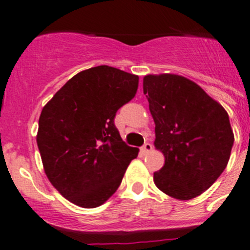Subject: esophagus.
<instances>
[{"label":"esophagus","mask_w":250,"mask_h":250,"mask_svg":"<svg viewBox=\"0 0 250 250\" xmlns=\"http://www.w3.org/2000/svg\"><path fill=\"white\" fill-rule=\"evenodd\" d=\"M151 150H152V145L150 144V143H145V144L142 146L143 152H150Z\"/></svg>","instance_id":"obj_1"}]
</instances>
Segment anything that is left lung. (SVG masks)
Listing matches in <instances>:
<instances>
[{"mask_svg": "<svg viewBox=\"0 0 250 250\" xmlns=\"http://www.w3.org/2000/svg\"><path fill=\"white\" fill-rule=\"evenodd\" d=\"M143 91L155 122V149L165 157L154 173L155 186L174 199H193L229 164L234 140L229 115L197 83L178 74H147Z\"/></svg>", "mask_w": 250, "mask_h": 250, "instance_id": "left-lung-1", "label": "left lung"}]
</instances>
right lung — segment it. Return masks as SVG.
Masks as SVG:
<instances>
[{
	"label": "right lung",
	"instance_id": "right-lung-1",
	"mask_svg": "<svg viewBox=\"0 0 250 250\" xmlns=\"http://www.w3.org/2000/svg\"><path fill=\"white\" fill-rule=\"evenodd\" d=\"M138 82L113 67H93L72 77L43 106L36 134L43 171L73 204L93 209L107 202L138 156L113 123Z\"/></svg>",
	"mask_w": 250,
	"mask_h": 250
}]
</instances>
